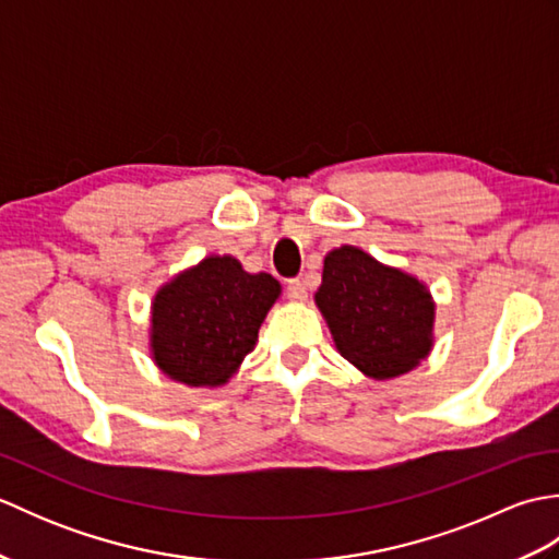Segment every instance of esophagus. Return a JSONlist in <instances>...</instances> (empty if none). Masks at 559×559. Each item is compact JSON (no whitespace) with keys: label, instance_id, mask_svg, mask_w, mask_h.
Returning <instances> with one entry per match:
<instances>
[{"label":"esophagus","instance_id":"1","mask_svg":"<svg viewBox=\"0 0 559 559\" xmlns=\"http://www.w3.org/2000/svg\"><path fill=\"white\" fill-rule=\"evenodd\" d=\"M286 293H288V298L293 302H302L307 298V288H305V283L300 278H290Z\"/></svg>","mask_w":559,"mask_h":559}]
</instances>
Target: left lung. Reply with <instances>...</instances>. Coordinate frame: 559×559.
I'll return each mask as SVG.
<instances>
[{"instance_id": "obj_1", "label": "left lung", "mask_w": 559, "mask_h": 559, "mask_svg": "<svg viewBox=\"0 0 559 559\" xmlns=\"http://www.w3.org/2000/svg\"><path fill=\"white\" fill-rule=\"evenodd\" d=\"M317 307L343 358L374 379L413 370L432 346L435 305L418 278L343 245L324 259Z\"/></svg>"}]
</instances>
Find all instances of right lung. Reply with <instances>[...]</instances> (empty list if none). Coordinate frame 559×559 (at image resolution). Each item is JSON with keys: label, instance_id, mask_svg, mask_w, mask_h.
<instances>
[{"label": "right lung", "instance_id": "right-lung-1", "mask_svg": "<svg viewBox=\"0 0 559 559\" xmlns=\"http://www.w3.org/2000/svg\"><path fill=\"white\" fill-rule=\"evenodd\" d=\"M278 293L269 273H247L233 257L204 259L153 300V358L182 384H223L252 353Z\"/></svg>", "mask_w": 559, "mask_h": 559}]
</instances>
